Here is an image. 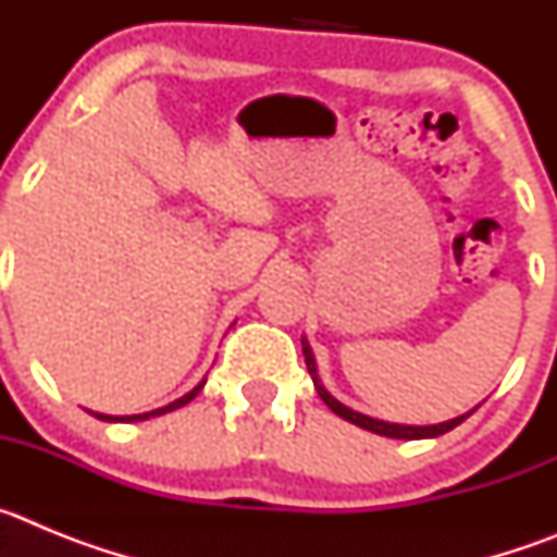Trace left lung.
Wrapping results in <instances>:
<instances>
[{"label":"left lung","mask_w":557,"mask_h":557,"mask_svg":"<svg viewBox=\"0 0 557 557\" xmlns=\"http://www.w3.org/2000/svg\"><path fill=\"white\" fill-rule=\"evenodd\" d=\"M301 346H304V359H307L309 376H312V382H314V391H318V396L326 401L329 410L337 412V416L346 418V421H351V424L362 426V430L376 432V435L396 437V441H421V437H437V435H444V432L455 430L457 424H462V421H466V418H469L471 412L476 410V407H480V405H476L474 410H469L466 416H457V418H451V421H444V424H432V426H407V424H387V421H376V418L362 416V412L351 410V407L339 405L337 398H334L332 393H329L326 387L321 385V379H318V366H314V354H312V348H309L307 339H301Z\"/></svg>","instance_id":"8db88e82"}]
</instances>
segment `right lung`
Masks as SVG:
<instances>
[{
	"instance_id": "obj_1",
	"label": "right lung",
	"mask_w": 557,
	"mask_h": 557,
	"mask_svg": "<svg viewBox=\"0 0 557 557\" xmlns=\"http://www.w3.org/2000/svg\"><path fill=\"white\" fill-rule=\"evenodd\" d=\"M203 385H206V379L203 382H200L198 387H191L189 393H186V396H181V398H175V401H172V405H166V407H159V410H150V412H141V416H102V412H91V416H97L100 418V421H145V418H156V416H164V412H172V410H178V407H184V405H189L191 398L198 396L200 391H203Z\"/></svg>"
}]
</instances>
